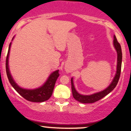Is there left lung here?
I'll return each instance as SVG.
<instances>
[{"mask_svg": "<svg viewBox=\"0 0 131 131\" xmlns=\"http://www.w3.org/2000/svg\"><path fill=\"white\" fill-rule=\"evenodd\" d=\"M113 46H114L117 53V64L115 75L114 78H113L111 84H110L108 88L104 89L103 91L96 92V93H94L91 95H83L79 94L75 89L73 84V78H72L71 79V84H72V94H73V97L77 101H79V102L82 103H94L102 99L103 97H104L107 94H108L110 92H112L114 89V88H115L117 83H118V80H119L120 75H121L122 59V49H121V46L120 43L118 42V41H117L115 35L113 36Z\"/></svg>", "mask_w": 131, "mask_h": 131, "instance_id": "8db88e82", "label": "left lung"}]
</instances>
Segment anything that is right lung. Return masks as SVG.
<instances>
[{
	"instance_id": "obj_1",
	"label": "right lung",
	"mask_w": 131,
	"mask_h": 131,
	"mask_svg": "<svg viewBox=\"0 0 131 131\" xmlns=\"http://www.w3.org/2000/svg\"><path fill=\"white\" fill-rule=\"evenodd\" d=\"M14 37L13 38L12 40H13ZM10 46H11V42L9 44L8 52H7V56L6 58V73H7V77H8L9 81L10 84H11L12 86L13 87L14 89L22 96L26 99V100L31 102H36V103H41L45 101H47L52 96V92H53L54 88L55 83H56V80L59 77V74L58 73L59 70H56L52 72L46 82L40 86V88H36L34 89H27L22 88L19 87L18 84L16 83L14 80L13 79L11 74H10V70L9 68V52H10Z\"/></svg>"
}]
</instances>
